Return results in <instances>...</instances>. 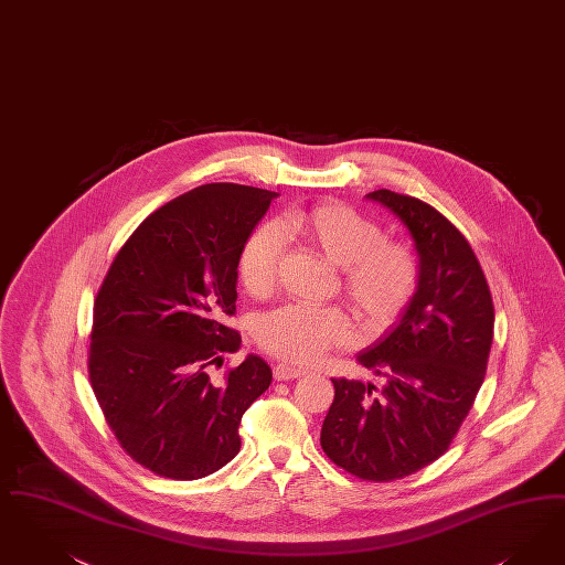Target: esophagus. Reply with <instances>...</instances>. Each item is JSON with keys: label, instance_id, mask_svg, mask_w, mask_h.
I'll return each instance as SVG.
<instances>
[{"label": "esophagus", "instance_id": "esophagus-1", "mask_svg": "<svg viewBox=\"0 0 565 565\" xmlns=\"http://www.w3.org/2000/svg\"><path fill=\"white\" fill-rule=\"evenodd\" d=\"M305 374H307L305 370L290 367V365H286V363H277V365L273 367L275 381H294V379H300V376H305Z\"/></svg>", "mask_w": 565, "mask_h": 565}]
</instances>
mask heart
I'll return each mask as SVG.
<instances>
[{
    "instance_id": "obj_1",
    "label": "heart",
    "mask_w": 565,
    "mask_h": 565,
    "mask_svg": "<svg viewBox=\"0 0 565 565\" xmlns=\"http://www.w3.org/2000/svg\"><path fill=\"white\" fill-rule=\"evenodd\" d=\"M292 237L340 271V292L367 334L388 328L418 288V254L406 242L384 239L383 228L353 207L321 202L288 210L275 228H256L237 256L246 292H271L281 263V239ZM351 339L337 309L286 305L260 317L258 344L281 362L309 365Z\"/></svg>"
}]
</instances>
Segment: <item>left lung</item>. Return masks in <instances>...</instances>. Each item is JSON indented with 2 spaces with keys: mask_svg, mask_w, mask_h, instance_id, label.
<instances>
[{
  "mask_svg": "<svg viewBox=\"0 0 565 565\" xmlns=\"http://www.w3.org/2000/svg\"><path fill=\"white\" fill-rule=\"evenodd\" d=\"M365 198L407 226L420 277L395 328L358 358L383 388L332 379L321 448L347 473L393 481L450 448L486 379L494 305L473 248L444 214L388 189Z\"/></svg>",
  "mask_w": 565,
  "mask_h": 565,
  "instance_id": "8db88e82",
  "label": "left lung"
}]
</instances>
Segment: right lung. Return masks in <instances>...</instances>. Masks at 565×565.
<instances>
[{"instance_id":"obj_1","label":"right lung","mask_w":565,"mask_h":565,"mask_svg":"<svg viewBox=\"0 0 565 565\" xmlns=\"http://www.w3.org/2000/svg\"><path fill=\"white\" fill-rule=\"evenodd\" d=\"M277 193L203 184L149 214L117 252L94 300L92 388L119 446L168 479H200L242 448L244 412L271 384L248 355L223 379L210 365L242 347L237 256Z\"/></svg>"}]
</instances>
